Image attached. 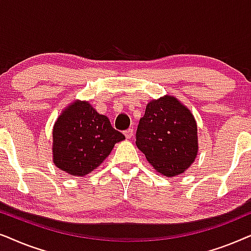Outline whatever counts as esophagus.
<instances>
[{
	"mask_svg": "<svg viewBox=\"0 0 251 251\" xmlns=\"http://www.w3.org/2000/svg\"><path fill=\"white\" fill-rule=\"evenodd\" d=\"M124 134H125L126 139H131L132 136H133V128H128V129H126V131L124 132Z\"/></svg>",
	"mask_w": 251,
	"mask_h": 251,
	"instance_id": "34e87169",
	"label": "esophagus"
}]
</instances>
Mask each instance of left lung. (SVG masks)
Segmentation results:
<instances>
[{
    "label": "left lung",
    "mask_w": 251,
    "mask_h": 251,
    "mask_svg": "<svg viewBox=\"0 0 251 251\" xmlns=\"http://www.w3.org/2000/svg\"><path fill=\"white\" fill-rule=\"evenodd\" d=\"M136 147L166 176L185 172L198 155V126L194 117L173 96L148 103L135 134Z\"/></svg>",
    "instance_id": "1"
}]
</instances>
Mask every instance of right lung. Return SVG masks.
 Segmentation results:
<instances>
[{"label": "right lung", "mask_w": 251, "mask_h": 251, "mask_svg": "<svg viewBox=\"0 0 251 251\" xmlns=\"http://www.w3.org/2000/svg\"><path fill=\"white\" fill-rule=\"evenodd\" d=\"M124 139L108 117L96 112L88 102H75L63 111L53 126V163L69 175L86 176Z\"/></svg>", "instance_id": "right-lung-1"}]
</instances>
